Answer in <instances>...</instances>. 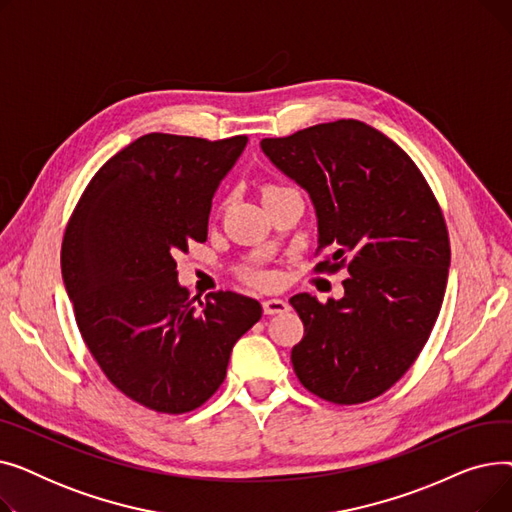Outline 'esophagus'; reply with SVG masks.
Here are the masks:
<instances>
[{"instance_id":"obj_1","label":"esophagus","mask_w":512,"mask_h":512,"mask_svg":"<svg viewBox=\"0 0 512 512\" xmlns=\"http://www.w3.org/2000/svg\"><path fill=\"white\" fill-rule=\"evenodd\" d=\"M288 303L286 301H282V299H267V301H263V313L265 315H278V313H284V311H288Z\"/></svg>"}]
</instances>
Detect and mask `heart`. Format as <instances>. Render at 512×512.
Masks as SVG:
<instances>
[{
  "mask_svg": "<svg viewBox=\"0 0 512 512\" xmlns=\"http://www.w3.org/2000/svg\"><path fill=\"white\" fill-rule=\"evenodd\" d=\"M272 191H278V188H274V186H267V188H265V195H267V193H272ZM247 278H249L253 284H259V286H267V284L272 282V278L267 276L265 272H249V274H247Z\"/></svg>",
  "mask_w": 512,
  "mask_h": 512,
  "instance_id": "heart-1",
  "label": "heart"
}]
</instances>
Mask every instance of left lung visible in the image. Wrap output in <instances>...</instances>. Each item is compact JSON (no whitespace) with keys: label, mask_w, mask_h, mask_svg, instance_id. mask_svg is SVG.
Returning <instances> with one entry per match:
<instances>
[{"label":"left lung","mask_w":512,"mask_h":512,"mask_svg":"<svg viewBox=\"0 0 512 512\" xmlns=\"http://www.w3.org/2000/svg\"><path fill=\"white\" fill-rule=\"evenodd\" d=\"M272 164L309 193L317 270L348 267L342 299L307 292L290 305L305 336L292 348L301 384L334 405H359L394 386L438 319L450 267L442 209L415 161L359 120L263 139Z\"/></svg>","instance_id":"8db88e82"}]
</instances>
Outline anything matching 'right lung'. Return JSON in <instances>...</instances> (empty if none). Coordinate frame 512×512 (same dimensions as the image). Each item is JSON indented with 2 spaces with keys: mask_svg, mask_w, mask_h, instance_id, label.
Listing matches in <instances>:
<instances>
[{
  "mask_svg": "<svg viewBox=\"0 0 512 512\" xmlns=\"http://www.w3.org/2000/svg\"><path fill=\"white\" fill-rule=\"evenodd\" d=\"M247 141L145 134L97 170L66 226L62 276L80 336L107 380L151 411L201 407L261 319L255 299L230 290L191 305L174 261L207 240L211 199Z\"/></svg>",
  "mask_w": 512,
  "mask_h": 512,
  "instance_id": "add662e5",
  "label": "right lung"
}]
</instances>
